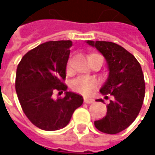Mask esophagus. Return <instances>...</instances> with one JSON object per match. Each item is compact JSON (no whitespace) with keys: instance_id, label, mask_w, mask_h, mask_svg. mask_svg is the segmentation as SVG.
<instances>
[{"instance_id":"34e87169","label":"esophagus","mask_w":155,"mask_h":155,"mask_svg":"<svg viewBox=\"0 0 155 155\" xmlns=\"http://www.w3.org/2000/svg\"><path fill=\"white\" fill-rule=\"evenodd\" d=\"M84 102L87 103V104H91V103L95 102V99L91 98V97H84Z\"/></svg>"}]
</instances>
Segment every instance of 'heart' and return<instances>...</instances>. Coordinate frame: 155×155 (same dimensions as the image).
<instances>
[{"instance_id": "heart-1", "label": "heart", "mask_w": 155, "mask_h": 155, "mask_svg": "<svg viewBox=\"0 0 155 155\" xmlns=\"http://www.w3.org/2000/svg\"><path fill=\"white\" fill-rule=\"evenodd\" d=\"M67 70H70V61L68 62V66H67ZM97 81L94 77H90V76H78L76 77L75 79H73L71 83V87L73 91L84 95V96H88L91 95L93 93V91L97 87Z\"/></svg>"}]
</instances>
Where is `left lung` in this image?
Wrapping results in <instances>:
<instances>
[{
	"label": "left lung",
	"mask_w": 155,
	"mask_h": 155,
	"mask_svg": "<svg viewBox=\"0 0 155 155\" xmlns=\"http://www.w3.org/2000/svg\"><path fill=\"white\" fill-rule=\"evenodd\" d=\"M102 55L108 65L109 75L100 93L112 99L107 105V114L95 121V127L106 134H117L135 121L140 114L145 96V82L140 64L121 45L111 41H87ZM101 101L102 99H97Z\"/></svg>",
	"instance_id": "8db88e82"
}]
</instances>
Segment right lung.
Here are the masks:
<instances>
[{"instance_id":"add662e5","label":"right lung","mask_w":155,"mask_h":155,"mask_svg":"<svg viewBox=\"0 0 155 155\" xmlns=\"http://www.w3.org/2000/svg\"><path fill=\"white\" fill-rule=\"evenodd\" d=\"M71 45V41H46L28 51L17 66V97L28 120L43 130L65 127L84 102L82 96L68 92L67 85L62 83L66 78ZM55 90L66 91L65 97L54 99Z\"/></svg>"}]
</instances>
